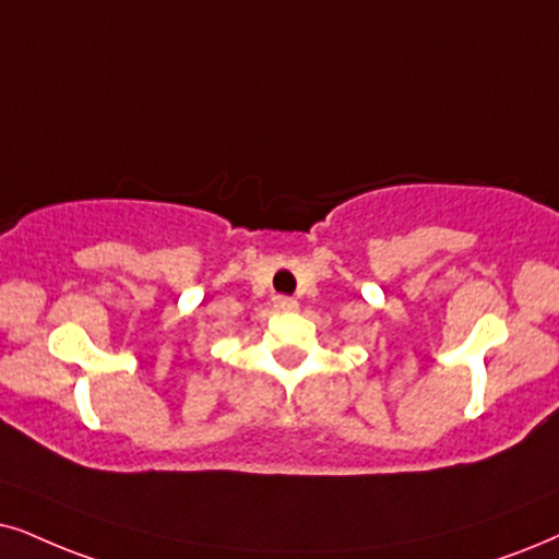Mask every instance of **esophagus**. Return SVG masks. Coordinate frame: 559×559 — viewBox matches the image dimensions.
Returning a JSON list of instances; mask_svg holds the SVG:
<instances>
[{
	"label": "esophagus",
	"instance_id": "34e87169",
	"mask_svg": "<svg viewBox=\"0 0 559 559\" xmlns=\"http://www.w3.org/2000/svg\"><path fill=\"white\" fill-rule=\"evenodd\" d=\"M273 307L278 309V312H296V309H299V301H296L294 296H275Z\"/></svg>",
	"mask_w": 559,
	"mask_h": 559
}]
</instances>
